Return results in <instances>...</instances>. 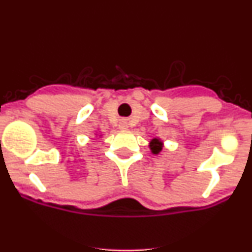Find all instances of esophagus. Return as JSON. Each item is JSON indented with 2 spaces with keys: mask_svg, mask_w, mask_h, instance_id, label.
<instances>
[{
  "mask_svg": "<svg viewBox=\"0 0 252 252\" xmlns=\"http://www.w3.org/2000/svg\"><path fill=\"white\" fill-rule=\"evenodd\" d=\"M118 126H120L121 130H126L128 129V122H126V120H122L118 124Z\"/></svg>",
  "mask_w": 252,
  "mask_h": 252,
  "instance_id": "obj_1",
  "label": "esophagus"
}]
</instances>
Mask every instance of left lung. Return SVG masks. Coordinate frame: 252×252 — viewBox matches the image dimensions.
Listing matches in <instances>:
<instances>
[{
  "instance_id": "obj_1",
  "label": "left lung",
  "mask_w": 252,
  "mask_h": 252,
  "mask_svg": "<svg viewBox=\"0 0 252 252\" xmlns=\"http://www.w3.org/2000/svg\"><path fill=\"white\" fill-rule=\"evenodd\" d=\"M162 147H163V142L158 137L153 138V140L149 142V148L152 150L153 154H158V153L162 150Z\"/></svg>"
}]
</instances>
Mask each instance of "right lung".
<instances>
[{
	"mask_svg": "<svg viewBox=\"0 0 252 252\" xmlns=\"http://www.w3.org/2000/svg\"><path fill=\"white\" fill-rule=\"evenodd\" d=\"M96 135H97V134H96ZM99 136H102V135H99Z\"/></svg>",
	"mask_w": 252,
	"mask_h": 252,
	"instance_id": "obj_1",
	"label": "right lung"
}]
</instances>
